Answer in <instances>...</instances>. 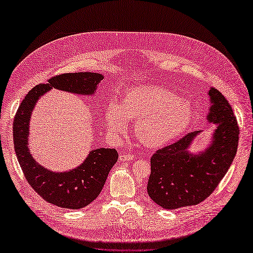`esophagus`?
<instances>
[{"label":"esophagus","mask_w":253,"mask_h":253,"mask_svg":"<svg viewBox=\"0 0 253 253\" xmlns=\"http://www.w3.org/2000/svg\"><path fill=\"white\" fill-rule=\"evenodd\" d=\"M134 156L132 154H127V153H120L119 159L121 162H128V160H132Z\"/></svg>","instance_id":"esophagus-1"}]
</instances>
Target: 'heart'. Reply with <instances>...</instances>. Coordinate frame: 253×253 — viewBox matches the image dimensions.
Here are the masks:
<instances>
[{
	"instance_id": "1",
	"label": "heart",
	"mask_w": 253,
	"mask_h": 253,
	"mask_svg": "<svg viewBox=\"0 0 253 253\" xmlns=\"http://www.w3.org/2000/svg\"><path fill=\"white\" fill-rule=\"evenodd\" d=\"M193 119L191 104L174 91L160 86L135 88L119 105H108L105 122L113 134L122 135L127 121L135 122L138 140L149 148H160L179 137Z\"/></svg>"
}]
</instances>
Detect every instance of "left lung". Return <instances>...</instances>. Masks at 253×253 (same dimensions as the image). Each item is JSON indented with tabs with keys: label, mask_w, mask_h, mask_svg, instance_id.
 Instances as JSON below:
<instances>
[{
	"label": "left lung",
	"mask_w": 253,
	"mask_h": 253,
	"mask_svg": "<svg viewBox=\"0 0 253 253\" xmlns=\"http://www.w3.org/2000/svg\"><path fill=\"white\" fill-rule=\"evenodd\" d=\"M208 121L216 125L206 151L192 155L188 149L198 131L157 150L151 158L148 194L165 209H178L205 201L216 189L237 151L240 129L232 108L216 88L209 90Z\"/></svg>",
	"instance_id": "obj_1"
}]
</instances>
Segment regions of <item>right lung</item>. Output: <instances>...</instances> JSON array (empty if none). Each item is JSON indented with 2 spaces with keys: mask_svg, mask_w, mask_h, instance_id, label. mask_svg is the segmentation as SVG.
Masks as SVG:
<instances>
[{
  "mask_svg": "<svg viewBox=\"0 0 253 253\" xmlns=\"http://www.w3.org/2000/svg\"><path fill=\"white\" fill-rule=\"evenodd\" d=\"M102 79L100 74L86 72L55 76L47 83H41L28 91L13 119L14 151L24 177L44 201L60 208L81 209L96 200L112 167L117 162L118 153L115 149L100 148L91 151L84 163L72 171L55 173L44 169L36 163L27 147L30 115L39 97L52 87L79 95H91Z\"/></svg>",
  "mask_w": 253,
  "mask_h": 253,
  "instance_id": "add662e5",
  "label": "right lung"
}]
</instances>
